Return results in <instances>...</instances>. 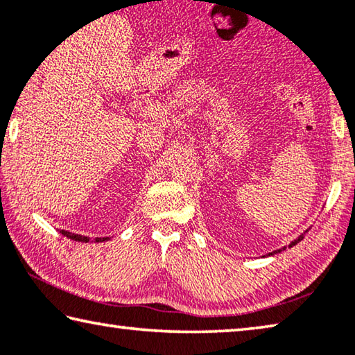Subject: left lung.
I'll list each match as a JSON object with an SVG mask.
<instances>
[{
	"mask_svg": "<svg viewBox=\"0 0 355 355\" xmlns=\"http://www.w3.org/2000/svg\"><path fill=\"white\" fill-rule=\"evenodd\" d=\"M300 240H303V234L300 235V237H299V239H297V240H294V241H292V243L289 245V248H291V246H294V245H297V243H299V241H300ZM279 251H281V250H278V252H279ZM273 252H277V251H273Z\"/></svg>",
	"mask_w": 355,
	"mask_h": 355,
	"instance_id": "left-lung-1",
	"label": "left lung"
}]
</instances>
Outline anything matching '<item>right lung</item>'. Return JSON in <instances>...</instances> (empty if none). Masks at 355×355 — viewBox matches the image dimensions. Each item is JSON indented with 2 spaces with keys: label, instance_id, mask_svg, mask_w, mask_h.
<instances>
[{
  "label": "right lung",
  "instance_id": "right-lung-1",
  "mask_svg": "<svg viewBox=\"0 0 355 355\" xmlns=\"http://www.w3.org/2000/svg\"><path fill=\"white\" fill-rule=\"evenodd\" d=\"M61 234L64 235V237H67V239H71V240H76V241H87L89 240L88 237H83V235H78V234H72V232H67V230H61ZM104 240H109V237H105V239H96V241H104Z\"/></svg>",
  "mask_w": 355,
  "mask_h": 355
}]
</instances>
